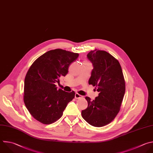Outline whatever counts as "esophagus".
I'll list each match as a JSON object with an SVG mask.
<instances>
[{
  "label": "esophagus",
  "mask_w": 153,
  "mask_h": 153,
  "mask_svg": "<svg viewBox=\"0 0 153 153\" xmlns=\"http://www.w3.org/2000/svg\"><path fill=\"white\" fill-rule=\"evenodd\" d=\"M82 97V96L80 94H79L78 93H76L75 94V98L76 99H79V98H81Z\"/></svg>",
  "instance_id": "1"
}]
</instances>
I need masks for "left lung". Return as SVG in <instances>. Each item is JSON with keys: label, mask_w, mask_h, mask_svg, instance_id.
Returning a JSON list of instances; mask_svg holds the SVG:
<instances>
[{"label": "left lung", "mask_w": 153, "mask_h": 153, "mask_svg": "<svg viewBox=\"0 0 153 153\" xmlns=\"http://www.w3.org/2000/svg\"><path fill=\"white\" fill-rule=\"evenodd\" d=\"M87 58L93 66L88 83L97 87L99 94L93 101L85 97L88 105L82 115L90 125L100 127L111 123L120 112L125 80L118 61L106 51L91 50Z\"/></svg>", "instance_id": "8db88e82"}]
</instances>
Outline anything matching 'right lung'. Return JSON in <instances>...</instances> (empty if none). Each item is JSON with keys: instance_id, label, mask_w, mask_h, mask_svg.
<instances>
[{"instance_id": "obj_1", "label": "right lung", "mask_w": 153, "mask_h": 153, "mask_svg": "<svg viewBox=\"0 0 153 153\" xmlns=\"http://www.w3.org/2000/svg\"><path fill=\"white\" fill-rule=\"evenodd\" d=\"M78 53L62 49L47 52L32 64L25 79L24 102L31 115L44 124L53 123L63 115L74 91L57 89L59 78L65 76Z\"/></svg>"}]
</instances>
